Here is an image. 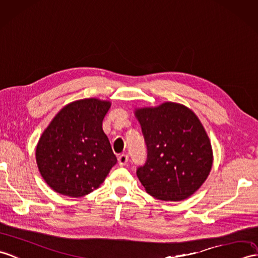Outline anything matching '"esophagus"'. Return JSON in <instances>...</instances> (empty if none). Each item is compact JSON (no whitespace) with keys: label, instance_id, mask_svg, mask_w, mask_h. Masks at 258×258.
<instances>
[{"label":"esophagus","instance_id":"obj_1","mask_svg":"<svg viewBox=\"0 0 258 258\" xmlns=\"http://www.w3.org/2000/svg\"><path fill=\"white\" fill-rule=\"evenodd\" d=\"M117 161H118V165L119 166H125V165L127 164V161H128V156H127L126 154L119 155L118 158H117Z\"/></svg>","mask_w":258,"mask_h":258}]
</instances>
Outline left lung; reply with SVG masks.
Returning <instances> with one entry per match:
<instances>
[{"instance_id": "obj_1", "label": "left lung", "mask_w": 258, "mask_h": 258, "mask_svg": "<svg viewBox=\"0 0 258 258\" xmlns=\"http://www.w3.org/2000/svg\"><path fill=\"white\" fill-rule=\"evenodd\" d=\"M147 146V160L136 175L152 197L187 199L207 180L213 164L211 142L192 110L180 103L136 109Z\"/></svg>"}]
</instances>
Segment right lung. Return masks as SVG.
I'll return each instance as SVG.
<instances>
[{"instance_id": "add662e5", "label": "right lung", "mask_w": 258, "mask_h": 258, "mask_svg": "<svg viewBox=\"0 0 258 258\" xmlns=\"http://www.w3.org/2000/svg\"><path fill=\"white\" fill-rule=\"evenodd\" d=\"M110 107V101L95 98L74 101L43 132L36 147V163L53 191L79 198L105 180L117 161L102 128Z\"/></svg>"}]
</instances>
